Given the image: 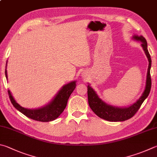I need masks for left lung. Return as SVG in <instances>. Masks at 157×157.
Returning <instances> with one entry per match:
<instances>
[{
	"mask_svg": "<svg viewBox=\"0 0 157 157\" xmlns=\"http://www.w3.org/2000/svg\"><path fill=\"white\" fill-rule=\"evenodd\" d=\"M136 40H140L142 42L141 46L143 47V49L145 51V53L146 54V56L149 62L147 73V79H146V88L143 93V95L139 98L136 102L132 106L128 108H116L110 106V105L106 104L105 102L101 100V99L98 98L96 93L91 88L89 85L88 86V101L90 108L99 117L104 119L105 120L109 121H126L132 118L135 115L136 112L140 108L141 104L144 101L145 99L147 98L150 93L151 89V76H150V68H151V60L150 55L147 51V42L142 36H135L133 37Z\"/></svg>",
	"mask_w": 157,
	"mask_h": 157,
	"instance_id": "8db88e82",
	"label": "left lung"
}]
</instances>
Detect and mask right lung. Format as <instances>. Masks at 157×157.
Here are the masks:
<instances>
[{
  "label": "right lung",
  "mask_w": 157,
  "mask_h": 157,
  "mask_svg": "<svg viewBox=\"0 0 157 157\" xmlns=\"http://www.w3.org/2000/svg\"><path fill=\"white\" fill-rule=\"evenodd\" d=\"M5 76L7 79V71H5ZM75 82H72L65 85L59 91L58 95L49 105L44 108L36 110L27 109V108L21 106L13 99L10 90H8V94H9L10 99L13 106L23 115L31 119H33V120L47 122L54 120L61 115V113L66 108L68 99H69L71 94L75 88Z\"/></svg>",
  "instance_id": "1"
}]
</instances>
